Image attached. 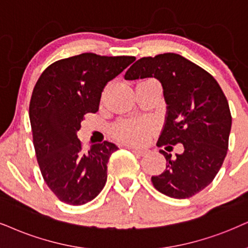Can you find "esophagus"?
<instances>
[{
    "label": "esophagus",
    "instance_id": "34e87169",
    "mask_svg": "<svg viewBox=\"0 0 248 248\" xmlns=\"http://www.w3.org/2000/svg\"><path fill=\"white\" fill-rule=\"evenodd\" d=\"M128 149H130L131 151H133L135 155H140V156H144L147 153L146 150H143V149H136V147H133V146H128Z\"/></svg>",
    "mask_w": 248,
    "mask_h": 248
}]
</instances>
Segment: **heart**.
Segmentation results:
<instances>
[{
	"label": "heart",
	"mask_w": 248,
	"mask_h": 248,
	"mask_svg": "<svg viewBox=\"0 0 248 248\" xmlns=\"http://www.w3.org/2000/svg\"><path fill=\"white\" fill-rule=\"evenodd\" d=\"M152 126L150 122L139 120V119H128L121 120L113 127L114 134L124 142L137 144L146 139Z\"/></svg>",
	"instance_id": "obj_1"
}]
</instances>
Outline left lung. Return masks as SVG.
Returning a JSON list of instances; mask_svg holds the SVG:
<instances>
[{
	"mask_svg": "<svg viewBox=\"0 0 248 248\" xmlns=\"http://www.w3.org/2000/svg\"><path fill=\"white\" fill-rule=\"evenodd\" d=\"M145 78L160 81L167 104L156 145L184 147L176 156L159 151L167 164L151 177L153 186L170 198H190L212 183L227 155L232 121L227 97L208 72L173 52L140 58L124 74L126 80Z\"/></svg>",
	"mask_w": 248,
	"mask_h": 248,
	"instance_id": "8db88e82",
	"label": "left lung"
}]
</instances>
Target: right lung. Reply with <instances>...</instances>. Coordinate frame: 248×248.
Wrapping results in <instances>:
<instances>
[{
	"instance_id": "right-lung-1",
	"label": "right lung",
	"mask_w": 248,
	"mask_h": 248,
	"mask_svg": "<svg viewBox=\"0 0 248 248\" xmlns=\"http://www.w3.org/2000/svg\"><path fill=\"white\" fill-rule=\"evenodd\" d=\"M135 59L86 52L55 62L37 80L30 103L33 144L43 180L61 202L83 205L104 187L118 146L105 140L86 151L77 133L84 115L98 111L108 81Z\"/></svg>"
}]
</instances>
